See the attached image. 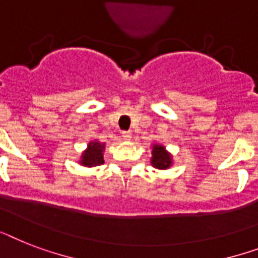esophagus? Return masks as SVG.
I'll use <instances>...</instances> for the list:
<instances>
[{
    "label": "esophagus",
    "mask_w": 258,
    "mask_h": 258,
    "mask_svg": "<svg viewBox=\"0 0 258 258\" xmlns=\"http://www.w3.org/2000/svg\"><path fill=\"white\" fill-rule=\"evenodd\" d=\"M131 136H133V134L130 133V131H123L122 133V138L124 140H130L131 139Z\"/></svg>",
    "instance_id": "esophagus-1"
}]
</instances>
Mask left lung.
I'll return each mask as SVG.
<instances>
[{
    "mask_svg": "<svg viewBox=\"0 0 258 258\" xmlns=\"http://www.w3.org/2000/svg\"><path fill=\"white\" fill-rule=\"evenodd\" d=\"M151 163L159 169H165L171 165L169 154L165 152L163 146H154V148H152V162Z\"/></svg>",
    "mask_w": 258,
    "mask_h": 258,
    "instance_id": "obj_1",
    "label": "left lung"
}]
</instances>
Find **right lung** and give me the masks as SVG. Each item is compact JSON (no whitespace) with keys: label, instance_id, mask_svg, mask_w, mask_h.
<instances>
[{"label":"right lung","instance_id":"right-lung-1","mask_svg":"<svg viewBox=\"0 0 258 258\" xmlns=\"http://www.w3.org/2000/svg\"><path fill=\"white\" fill-rule=\"evenodd\" d=\"M104 148V144H100L98 142H93L89 144V148L82 156V164L86 167H95V165L103 164V155L102 151Z\"/></svg>","mask_w":258,"mask_h":258}]
</instances>
